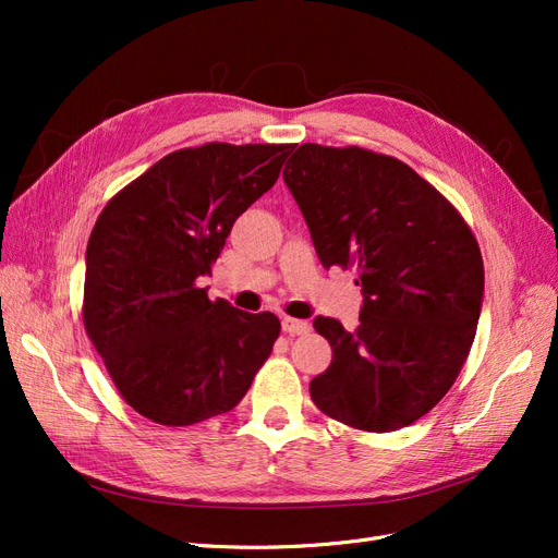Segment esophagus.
Here are the masks:
<instances>
[{
  "instance_id": "esophagus-1",
  "label": "esophagus",
  "mask_w": 558,
  "mask_h": 558,
  "mask_svg": "<svg viewBox=\"0 0 558 558\" xmlns=\"http://www.w3.org/2000/svg\"><path fill=\"white\" fill-rule=\"evenodd\" d=\"M281 330H283L286 335H305V332H310V324H307V320L283 316V318H281Z\"/></svg>"
}]
</instances>
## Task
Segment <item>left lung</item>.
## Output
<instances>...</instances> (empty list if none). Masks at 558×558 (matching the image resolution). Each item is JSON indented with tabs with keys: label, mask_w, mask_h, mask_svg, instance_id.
Instances as JSON below:
<instances>
[{
	"label": "left lung",
	"mask_w": 558,
	"mask_h": 558,
	"mask_svg": "<svg viewBox=\"0 0 558 558\" xmlns=\"http://www.w3.org/2000/svg\"><path fill=\"white\" fill-rule=\"evenodd\" d=\"M283 181L324 267H353L359 326L316 316L332 363L312 379L316 408L391 433L445 398L468 359L484 298L475 234L410 165L359 146L302 144Z\"/></svg>",
	"instance_id": "obj_1"
}]
</instances>
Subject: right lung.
I'll list each match as a JSON object with an SVG mask.
<instances>
[{
    "label": "right lung",
    "mask_w": 558,
    "mask_h": 558,
    "mask_svg": "<svg viewBox=\"0 0 558 558\" xmlns=\"http://www.w3.org/2000/svg\"><path fill=\"white\" fill-rule=\"evenodd\" d=\"M293 144L181 148L113 195L86 248L83 326L118 393L162 426L238 408L281 324L211 302L226 238L272 189Z\"/></svg>",
    "instance_id": "right-lung-1"
}]
</instances>
